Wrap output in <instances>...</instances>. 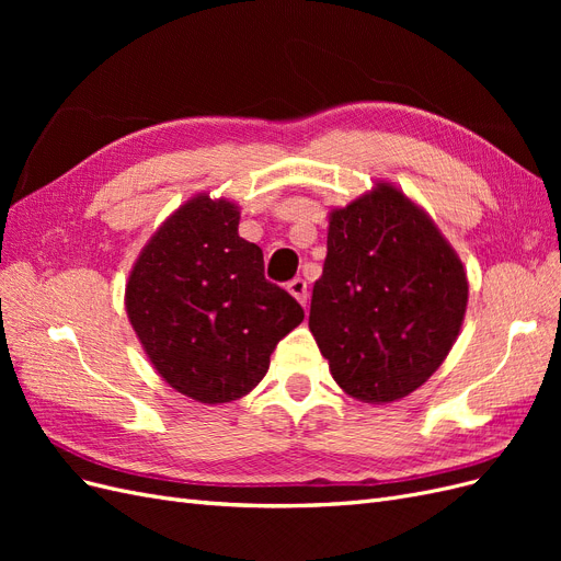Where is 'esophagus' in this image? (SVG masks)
<instances>
[{
  "label": "esophagus",
  "instance_id": "34e87169",
  "mask_svg": "<svg viewBox=\"0 0 561 561\" xmlns=\"http://www.w3.org/2000/svg\"><path fill=\"white\" fill-rule=\"evenodd\" d=\"M287 290H290V295L301 301V307H307V297H309V290H307V280L304 278H293L290 283H287Z\"/></svg>",
  "mask_w": 561,
  "mask_h": 561
}]
</instances>
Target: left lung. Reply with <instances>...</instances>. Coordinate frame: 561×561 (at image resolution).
I'll return each mask as SVG.
<instances>
[{
    "label": "left lung",
    "instance_id": "left-lung-1",
    "mask_svg": "<svg viewBox=\"0 0 561 561\" xmlns=\"http://www.w3.org/2000/svg\"><path fill=\"white\" fill-rule=\"evenodd\" d=\"M466 304L461 260L393 186L379 184L330 215L309 328L348 396L365 402L410 396L447 358Z\"/></svg>",
    "mask_w": 561,
    "mask_h": 561
}]
</instances>
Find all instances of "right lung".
<instances>
[{"instance_id": "right-lung-1", "label": "right lung", "mask_w": 561, "mask_h": 561, "mask_svg": "<svg viewBox=\"0 0 561 561\" xmlns=\"http://www.w3.org/2000/svg\"><path fill=\"white\" fill-rule=\"evenodd\" d=\"M126 311L159 375L198 402L262 381L299 301L266 280L262 250L239 236L229 201L198 196L154 233L126 285Z\"/></svg>"}]
</instances>
